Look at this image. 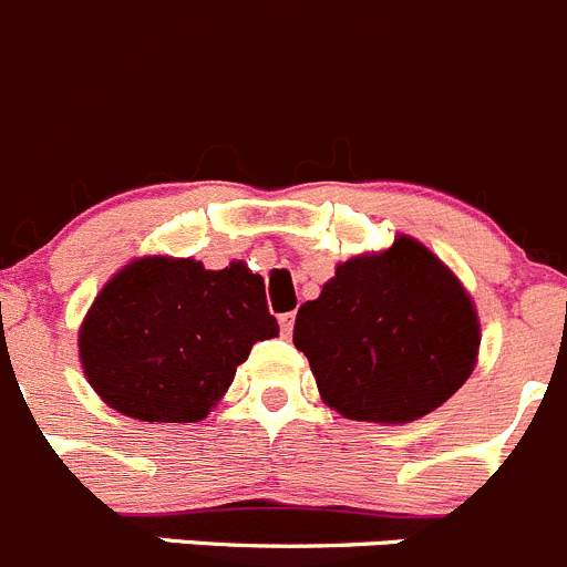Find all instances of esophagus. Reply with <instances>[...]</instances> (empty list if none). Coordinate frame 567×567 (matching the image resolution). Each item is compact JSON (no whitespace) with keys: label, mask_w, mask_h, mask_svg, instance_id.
I'll return each instance as SVG.
<instances>
[{"label":"esophagus","mask_w":567,"mask_h":567,"mask_svg":"<svg viewBox=\"0 0 567 567\" xmlns=\"http://www.w3.org/2000/svg\"><path fill=\"white\" fill-rule=\"evenodd\" d=\"M293 324H296V313L279 316V330H282L285 338H290V332H293Z\"/></svg>","instance_id":"obj_1"}]
</instances>
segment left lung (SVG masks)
Here are the masks:
<instances>
[{
    "label": "left lung",
    "instance_id": "obj_1",
    "mask_svg": "<svg viewBox=\"0 0 567 567\" xmlns=\"http://www.w3.org/2000/svg\"><path fill=\"white\" fill-rule=\"evenodd\" d=\"M293 343L330 409L403 425L451 400L473 374L481 324L456 274L414 237L336 268L296 313Z\"/></svg>",
    "mask_w": 567,
    "mask_h": 567
}]
</instances>
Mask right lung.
<instances>
[{
	"instance_id": "right-lung-1",
	"label": "right lung",
	"mask_w": 567,
	"mask_h": 567,
	"mask_svg": "<svg viewBox=\"0 0 567 567\" xmlns=\"http://www.w3.org/2000/svg\"><path fill=\"white\" fill-rule=\"evenodd\" d=\"M279 336L266 282L246 262L142 257L105 282L78 349L103 403L142 422H198L257 341Z\"/></svg>"
}]
</instances>
